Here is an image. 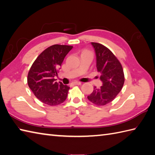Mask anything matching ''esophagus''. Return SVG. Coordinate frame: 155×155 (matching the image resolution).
<instances>
[{
  "label": "esophagus",
  "mask_w": 155,
  "mask_h": 155,
  "mask_svg": "<svg viewBox=\"0 0 155 155\" xmlns=\"http://www.w3.org/2000/svg\"><path fill=\"white\" fill-rule=\"evenodd\" d=\"M74 84H78V85H80V84H82V83H81V82L75 81V82H74Z\"/></svg>",
  "instance_id": "34e87169"
}]
</instances>
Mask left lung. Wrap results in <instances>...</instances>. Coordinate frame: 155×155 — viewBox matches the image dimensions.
<instances>
[{"mask_svg": "<svg viewBox=\"0 0 155 155\" xmlns=\"http://www.w3.org/2000/svg\"><path fill=\"white\" fill-rule=\"evenodd\" d=\"M97 57V68L103 86L94 87L88 99L97 106H104L113 101L120 93L124 83L123 67L113 52L105 46L91 42Z\"/></svg>", "mask_w": 155, "mask_h": 155, "instance_id": "8db88e82", "label": "left lung"}]
</instances>
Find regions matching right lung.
Here are the masks:
<instances>
[{
	"instance_id": "1",
	"label": "right lung",
	"mask_w": 155,
	"mask_h": 155,
	"mask_svg": "<svg viewBox=\"0 0 155 155\" xmlns=\"http://www.w3.org/2000/svg\"><path fill=\"white\" fill-rule=\"evenodd\" d=\"M72 46L54 45L46 48L38 56L28 71L27 83L35 96L50 106L63 103L70 87L56 82L64 58Z\"/></svg>"
}]
</instances>
